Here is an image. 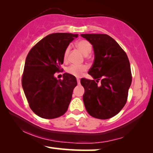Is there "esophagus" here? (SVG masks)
<instances>
[{"label": "esophagus", "mask_w": 153, "mask_h": 153, "mask_svg": "<svg viewBox=\"0 0 153 153\" xmlns=\"http://www.w3.org/2000/svg\"><path fill=\"white\" fill-rule=\"evenodd\" d=\"M77 82H78V85H80V80L79 78H77Z\"/></svg>", "instance_id": "obj_1"}]
</instances>
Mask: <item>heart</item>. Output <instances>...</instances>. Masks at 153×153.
Instances as JSON below:
<instances>
[{
    "label": "heart",
    "mask_w": 153,
    "mask_h": 153,
    "mask_svg": "<svg viewBox=\"0 0 153 153\" xmlns=\"http://www.w3.org/2000/svg\"><path fill=\"white\" fill-rule=\"evenodd\" d=\"M76 45L85 55L89 54L91 52V48H92L90 42L86 40H80V41L77 42ZM69 51H70V46H68L65 49L64 54H63V59H64L65 62L68 61ZM87 70V66L86 65H80V66H78V65H71V66L67 68L66 72L68 74L73 75V76L76 77V78H80Z\"/></svg>",
    "instance_id": "heart-1"
}]
</instances>
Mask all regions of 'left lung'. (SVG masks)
I'll return each mask as SVG.
<instances>
[{
	"instance_id": "8db88e82",
	"label": "left lung",
	"mask_w": 153,
	"mask_h": 153,
	"mask_svg": "<svg viewBox=\"0 0 153 153\" xmlns=\"http://www.w3.org/2000/svg\"><path fill=\"white\" fill-rule=\"evenodd\" d=\"M92 45L94 61L88 73L94 80L82 78L83 102L93 117L109 119L127 101L132 76L129 59L119 44L106 34H81ZM100 82L98 83L99 80Z\"/></svg>"
}]
</instances>
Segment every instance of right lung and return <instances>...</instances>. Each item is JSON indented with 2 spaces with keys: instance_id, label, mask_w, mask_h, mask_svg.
<instances>
[{
  "instance_id": "1",
  "label": "right lung",
  "mask_w": 153,
  "mask_h": 153,
  "mask_svg": "<svg viewBox=\"0 0 153 153\" xmlns=\"http://www.w3.org/2000/svg\"><path fill=\"white\" fill-rule=\"evenodd\" d=\"M78 34L55 33L36 43L26 56L22 84L30 109L45 119L64 115L77 85L75 76L65 73L63 80L54 74L60 72L64 63L63 54Z\"/></svg>"
}]
</instances>
